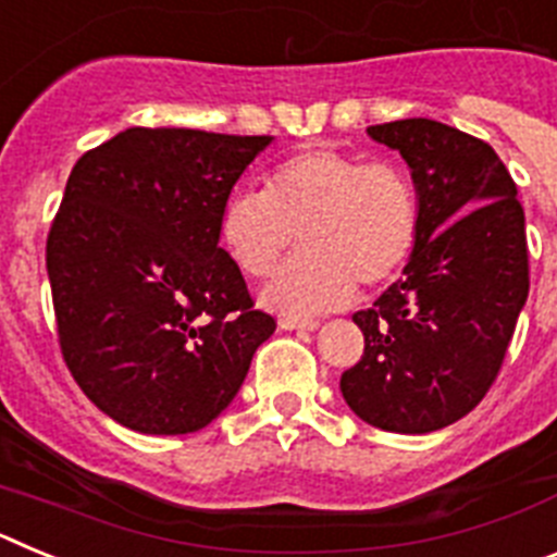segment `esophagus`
Segmentation results:
<instances>
[{"instance_id":"esophagus-1","label":"esophagus","mask_w":557,"mask_h":557,"mask_svg":"<svg viewBox=\"0 0 557 557\" xmlns=\"http://www.w3.org/2000/svg\"><path fill=\"white\" fill-rule=\"evenodd\" d=\"M278 326H282L284 332H293V329H301V332H314V329L321 326V323L312 321V318H287V314H284L282 321H278Z\"/></svg>"}]
</instances>
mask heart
I'll list each match as a JSON object with an SVG mask.
<instances>
[{
	"instance_id": "b5f03b06",
	"label": "heart",
	"mask_w": 557,
	"mask_h": 557,
	"mask_svg": "<svg viewBox=\"0 0 557 557\" xmlns=\"http://www.w3.org/2000/svg\"><path fill=\"white\" fill-rule=\"evenodd\" d=\"M421 203L396 161H366L337 147H307L264 175L262 191H234L220 211V243L245 275L262 278L264 307L287 318L346 307L393 282L410 262Z\"/></svg>"
}]
</instances>
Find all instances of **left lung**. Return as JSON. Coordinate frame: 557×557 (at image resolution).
Segmentation results:
<instances>
[{"instance_id":"8db88e82","label":"left lung","mask_w":557,"mask_h":557,"mask_svg":"<svg viewBox=\"0 0 557 557\" xmlns=\"http://www.w3.org/2000/svg\"><path fill=\"white\" fill-rule=\"evenodd\" d=\"M416 181L421 225L405 278L354 314L366 334L339 376L366 424L426 435L469 416L494 385L528 301V236L494 147L435 120L371 125Z\"/></svg>"}]
</instances>
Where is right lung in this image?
<instances>
[{"instance_id": "right-lung-1", "label": "right lung", "mask_w": 557, "mask_h": 557, "mask_svg": "<svg viewBox=\"0 0 557 557\" xmlns=\"http://www.w3.org/2000/svg\"><path fill=\"white\" fill-rule=\"evenodd\" d=\"M270 141L127 127L69 175L47 239L58 339L81 391L116 424L203 430L275 332L220 248V211Z\"/></svg>"}]
</instances>
